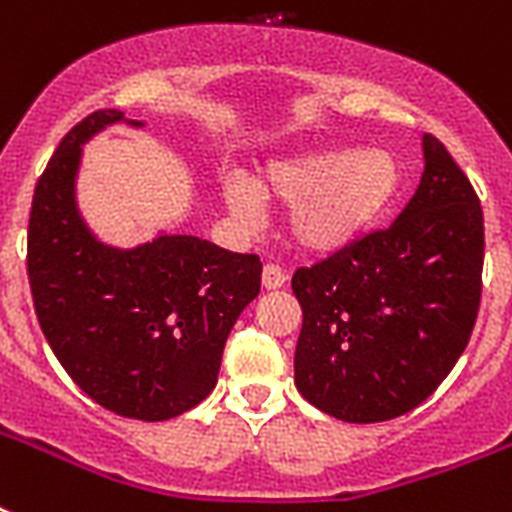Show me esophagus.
I'll use <instances>...</instances> for the list:
<instances>
[{"label": "esophagus", "mask_w": 512, "mask_h": 512, "mask_svg": "<svg viewBox=\"0 0 512 512\" xmlns=\"http://www.w3.org/2000/svg\"><path fill=\"white\" fill-rule=\"evenodd\" d=\"M287 284V273L281 271L279 265L268 263L263 268V287L265 289H281Z\"/></svg>", "instance_id": "34e87169"}]
</instances>
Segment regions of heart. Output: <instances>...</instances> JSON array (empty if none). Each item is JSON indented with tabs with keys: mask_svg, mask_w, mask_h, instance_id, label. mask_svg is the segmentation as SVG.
<instances>
[{
	"mask_svg": "<svg viewBox=\"0 0 512 512\" xmlns=\"http://www.w3.org/2000/svg\"><path fill=\"white\" fill-rule=\"evenodd\" d=\"M404 185V167L390 151L319 148L271 162L255 183L228 180L225 207L241 225L257 223L260 201L292 207L287 236L300 252L332 255L380 223Z\"/></svg>",
	"mask_w": 512,
	"mask_h": 512,
	"instance_id": "b5f03b06",
	"label": "heart"
}]
</instances>
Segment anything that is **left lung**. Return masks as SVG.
Wrapping results in <instances>:
<instances>
[{"label": "left lung", "mask_w": 512, "mask_h": 512, "mask_svg": "<svg viewBox=\"0 0 512 512\" xmlns=\"http://www.w3.org/2000/svg\"><path fill=\"white\" fill-rule=\"evenodd\" d=\"M425 172L385 231L297 268L295 385L342 422L420 406L468 345L481 303L484 212L444 143L422 135Z\"/></svg>", "instance_id": "1"}]
</instances>
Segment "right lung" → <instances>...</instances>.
Here are the masks:
<instances>
[{
	"label": "right lung",
	"mask_w": 512,
	"mask_h": 512,
	"mask_svg": "<svg viewBox=\"0 0 512 512\" xmlns=\"http://www.w3.org/2000/svg\"><path fill=\"white\" fill-rule=\"evenodd\" d=\"M122 111H95L60 140L34 188L28 284L36 319L68 377L103 409L172 420L212 393L233 324L260 292L263 263L199 236L159 233L122 249L76 204L82 146Z\"/></svg>",
	"instance_id": "add662e5"
}]
</instances>
